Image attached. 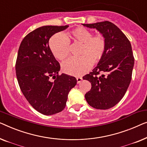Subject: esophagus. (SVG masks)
I'll list each match as a JSON object with an SVG mask.
<instances>
[{
  "label": "esophagus",
  "mask_w": 147,
  "mask_h": 147,
  "mask_svg": "<svg viewBox=\"0 0 147 147\" xmlns=\"http://www.w3.org/2000/svg\"><path fill=\"white\" fill-rule=\"evenodd\" d=\"M76 80H77V83H80V82L82 80V77H76Z\"/></svg>",
  "instance_id": "obj_1"
}]
</instances>
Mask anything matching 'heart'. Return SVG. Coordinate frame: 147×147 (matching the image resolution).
Segmentation results:
<instances>
[{
  "label": "heart",
  "mask_w": 147,
  "mask_h": 147,
  "mask_svg": "<svg viewBox=\"0 0 147 147\" xmlns=\"http://www.w3.org/2000/svg\"><path fill=\"white\" fill-rule=\"evenodd\" d=\"M82 44L78 59L69 58L62 65L63 71L74 76H81L104 57L107 49V40L103 34L93 35L92 31L84 27H78L65 35L57 33L52 36L49 47L54 57L59 61L65 59L70 53L69 38Z\"/></svg>",
  "instance_id": "1"
}]
</instances>
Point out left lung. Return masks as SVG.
Here are the masks:
<instances>
[{
	"label": "left lung",
	"mask_w": 147,
	"mask_h": 147,
	"mask_svg": "<svg viewBox=\"0 0 147 147\" xmlns=\"http://www.w3.org/2000/svg\"><path fill=\"white\" fill-rule=\"evenodd\" d=\"M82 25L96 28L107 40L104 57L92 72L82 77L91 82V89L85 94L88 105L106 110L123 98L131 82L135 63L131 45L125 34L109 21Z\"/></svg>",
	"instance_id": "left-lung-1"
}]
</instances>
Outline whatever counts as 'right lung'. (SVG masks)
<instances>
[{"label": "right lung", "mask_w": 147, "mask_h": 147, "mask_svg": "<svg viewBox=\"0 0 147 147\" xmlns=\"http://www.w3.org/2000/svg\"><path fill=\"white\" fill-rule=\"evenodd\" d=\"M68 26L36 28L24 37L18 49L15 69L20 88L33 108L45 115L61 112L76 84L74 76L59 74L60 64L49 46L51 37Z\"/></svg>", "instance_id": "right-lung-1"}]
</instances>
